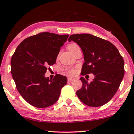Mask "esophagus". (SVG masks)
<instances>
[{"instance_id":"1","label":"esophagus","mask_w":134,"mask_h":134,"mask_svg":"<svg viewBox=\"0 0 134 134\" xmlns=\"http://www.w3.org/2000/svg\"><path fill=\"white\" fill-rule=\"evenodd\" d=\"M74 78L68 77V82H72V81H74Z\"/></svg>"}]
</instances>
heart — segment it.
<instances>
[{
    "label": "heart",
    "instance_id": "b5f03b06",
    "mask_svg": "<svg viewBox=\"0 0 134 134\" xmlns=\"http://www.w3.org/2000/svg\"><path fill=\"white\" fill-rule=\"evenodd\" d=\"M78 47H79V46H78L76 44H74V43H71V44H69L68 46V50L71 52H72L73 50H74L76 48H77ZM74 72H75L74 70H70L69 71V74H74Z\"/></svg>",
    "mask_w": 134,
    "mask_h": 134
}]
</instances>
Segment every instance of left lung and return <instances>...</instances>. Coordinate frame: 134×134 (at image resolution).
<instances>
[{
  "label": "left lung",
  "instance_id": "obj_1",
  "mask_svg": "<svg viewBox=\"0 0 134 134\" xmlns=\"http://www.w3.org/2000/svg\"><path fill=\"white\" fill-rule=\"evenodd\" d=\"M71 41L79 45L84 54L81 74L95 75L90 82L84 77L80 78L82 87L76 95L85 105L103 106L115 95L124 77L122 57L110 42L91 34H72L68 39Z\"/></svg>",
  "mask_w": 134,
  "mask_h": 134
}]
</instances>
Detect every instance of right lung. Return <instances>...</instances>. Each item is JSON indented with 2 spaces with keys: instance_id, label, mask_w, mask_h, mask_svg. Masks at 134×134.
Returning a JSON list of instances; mask_svg holds the SVG:
<instances>
[{
  "instance_id": "right-lung-1",
  "label": "right lung",
  "mask_w": 134,
  "mask_h": 134,
  "mask_svg": "<svg viewBox=\"0 0 134 134\" xmlns=\"http://www.w3.org/2000/svg\"><path fill=\"white\" fill-rule=\"evenodd\" d=\"M68 34L41 32L20 43L11 59V73L17 90L33 107L40 108L56 103L67 77L57 74L45 77L47 67L56 63L61 47Z\"/></svg>"
}]
</instances>
